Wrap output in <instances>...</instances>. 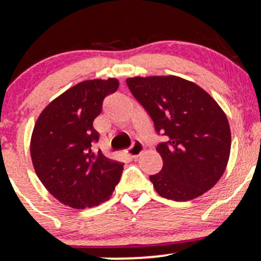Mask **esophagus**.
Returning <instances> with one entry per match:
<instances>
[{
  "label": "esophagus",
  "mask_w": 261,
  "mask_h": 261,
  "mask_svg": "<svg viewBox=\"0 0 261 261\" xmlns=\"http://www.w3.org/2000/svg\"><path fill=\"white\" fill-rule=\"evenodd\" d=\"M142 152H143V145L140 142V141H134L133 145L126 149L127 155H130V157H134V158L139 157Z\"/></svg>",
  "instance_id": "1"
}]
</instances>
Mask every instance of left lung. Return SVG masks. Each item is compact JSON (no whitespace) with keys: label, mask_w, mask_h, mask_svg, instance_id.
Returning <instances> with one entry per match:
<instances>
[{"label":"left lung","mask_w":261,"mask_h":261,"mask_svg":"<svg viewBox=\"0 0 261 261\" xmlns=\"http://www.w3.org/2000/svg\"><path fill=\"white\" fill-rule=\"evenodd\" d=\"M126 85L164 136L157 145L163 167L149 180L162 197L188 201L222 176L230 151L227 116L211 95L176 76L134 77Z\"/></svg>","instance_id":"1"}]
</instances>
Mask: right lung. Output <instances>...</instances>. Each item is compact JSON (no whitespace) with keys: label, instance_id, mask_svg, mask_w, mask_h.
Returning <instances> with one entry per match:
<instances>
[{"label":"right lung","instance_id":"obj_1","mask_svg":"<svg viewBox=\"0 0 261 261\" xmlns=\"http://www.w3.org/2000/svg\"><path fill=\"white\" fill-rule=\"evenodd\" d=\"M118 80L85 81L62 93L38 118L31 141L35 173L54 197L83 210L107 201L124 164L94 151L99 134L93 121Z\"/></svg>","mask_w":261,"mask_h":261}]
</instances>
